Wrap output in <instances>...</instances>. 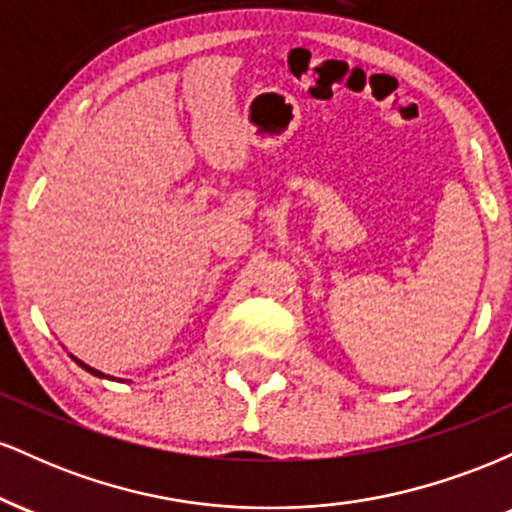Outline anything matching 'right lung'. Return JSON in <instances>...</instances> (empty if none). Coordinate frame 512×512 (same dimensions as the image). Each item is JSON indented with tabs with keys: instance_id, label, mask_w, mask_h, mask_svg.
Segmentation results:
<instances>
[{
	"instance_id": "obj_1",
	"label": "right lung",
	"mask_w": 512,
	"mask_h": 512,
	"mask_svg": "<svg viewBox=\"0 0 512 512\" xmlns=\"http://www.w3.org/2000/svg\"><path fill=\"white\" fill-rule=\"evenodd\" d=\"M76 363H79V366H81V368H86V370H88V373L98 375V378H105V375H103V373H98V370H93V368H88V366H84V363H81V361H76Z\"/></svg>"
}]
</instances>
